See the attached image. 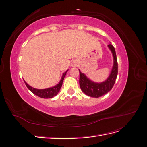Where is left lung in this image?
Listing matches in <instances>:
<instances>
[{"mask_svg": "<svg viewBox=\"0 0 147 147\" xmlns=\"http://www.w3.org/2000/svg\"><path fill=\"white\" fill-rule=\"evenodd\" d=\"M108 47L112 53L113 64L109 76L105 81L101 83H96L91 80L90 78L87 77L85 74H83L79 70L80 86L82 91L88 96L97 98V97H101L107 94L112 90L115 80H116L118 75V63L116 52H115V48L112 45L109 44Z\"/></svg>", "mask_w": 147, "mask_h": 147, "instance_id": "left-lung-1", "label": "left lung"}]
</instances>
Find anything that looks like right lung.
<instances>
[{"mask_svg": "<svg viewBox=\"0 0 147 147\" xmlns=\"http://www.w3.org/2000/svg\"><path fill=\"white\" fill-rule=\"evenodd\" d=\"M69 70H67L65 72L63 75H62V77L61 78L60 82L57 83L56 85H55L54 86H52L50 88H46V89H37V88H34L32 86H30V85L26 83L24 80V83L26 84V86L28 87V88L29 90L32 92L33 94H34L35 95H36L41 98H43V99H50L52 98V97L56 96L58 92H59L62 84H63V82L64 79V77L66 75V73L67 72V71Z\"/></svg>", "mask_w": 147, "mask_h": 147, "instance_id": "add662e5", "label": "right lung"}]
</instances>
